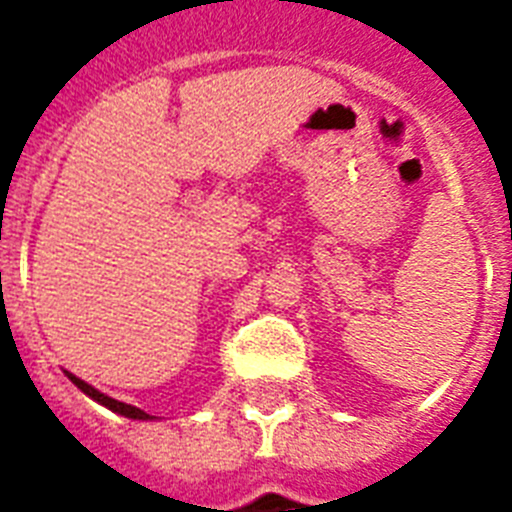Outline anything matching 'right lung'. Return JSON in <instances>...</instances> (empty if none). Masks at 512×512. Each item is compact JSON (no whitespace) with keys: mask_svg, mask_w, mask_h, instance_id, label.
Returning a JSON list of instances; mask_svg holds the SVG:
<instances>
[{"mask_svg":"<svg viewBox=\"0 0 512 512\" xmlns=\"http://www.w3.org/2000/svg\"><path fill=\"white\" fill-rule=\"evenodd\" d=\"M68 380L74 382L76 388L82 390V393H87V396H90L92 401H98V404L108 406V409H111V412L124 414V417H130V420H154V417H151V414H146V412H143V409H138V406L124 404V401H116V398L106 396V393H100V390H95V388H92V385H87V382H84V380H79V377H76V374L68 372Z\"/></svg>","mask_w":512,"mask_h":512,"instance_id":"right-lung-1","label":"right lung"}]
</instances>
